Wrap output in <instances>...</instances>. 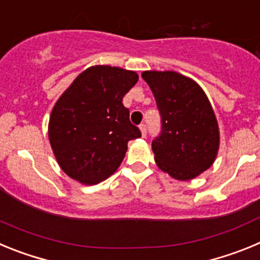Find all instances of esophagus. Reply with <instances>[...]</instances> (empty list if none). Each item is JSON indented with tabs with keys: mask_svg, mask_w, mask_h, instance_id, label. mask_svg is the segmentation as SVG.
Segmentation results:
<instances>
[{
	"mask_svg": "<svg viewBox=\"0 0 260 260\" xmlns=\"http://www.w3.org/2000/svg\"><path fill=\"white\" fill-rule=\"evenodd\" d=\"M139 128H141V133H142V137H146L147 135V126L144 125V123H142L141 126H139Z\"/></svg>",
	"mask_w": 260,
	"mask_h": 260,
	"instance_id": "34e87169",
	"label": "esophagus"
}]
</instances>
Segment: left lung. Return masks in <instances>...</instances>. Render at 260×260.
<instances>
[{
	"instance_id": "left-lung-1",
	"label": "left lung",
	"mask_w": 260,
	"mask_h": 260,
	"mask_svg": "<svg viewBox=\"0 0 260 260\" xmlns=\"http://www.w3.org/2000/svg\"><path fill=\"white\" fill-rule=\"evenodd\" d=\"M161 116L152 142L155 161L174 180L189 181L213 164L220 146L217 119L207 95L191 78L176 71H143Z\"/></svg>"
}]
</instances>
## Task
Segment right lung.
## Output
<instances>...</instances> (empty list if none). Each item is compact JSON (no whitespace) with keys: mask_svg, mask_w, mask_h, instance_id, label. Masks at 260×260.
I'll return each instance as SVG.
<instances>
[{"mask_svg":"<svg viewBox=\"0 0 260 260\" xmlns=\"http://www.w3.org/2000/svg\"><path fill=\"white\" fill-rule=\"evenodd\" d=\"M138 78L116 66H91L59 96L48 135L59 168L73 180L83 185L107 180L122 162L127 142L141 137L122 104Z\"/></svg>","mask_w":260,"mask_h":260,"instance_id":"right-lung-1","label":"right lung"}]
</instances>
